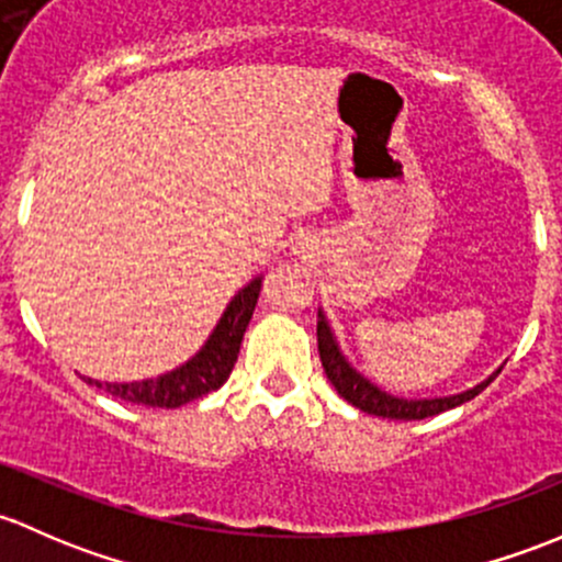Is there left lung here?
<instances>
[{"mask_svg": "<svg viewBox=\"0 0 562 562\" xmlns=\"http://www.w3.org/2000/svg\"><path fill=\"white\" fill-rule=\"evenodd\" d=\"M316 340H319L322 368L324 373H327L329 384L338 390V395L344 397L346 403H351L355 408L366 411V414H373V416H384V419H427V416H436L441 414V411L462 406V403L473 401L482 390H487V386L495 381V375L501 373V368H497L487 381L476 384L473 390L460 392V395L432 397V401H403V397L381 392L379 386L370 384L366 375H360L349 366V362H346V357L340 355L338 349V340L333 338V329H329V324L324 319L322 311H319V319H316Z\"/></svg>", "mask_w": 562, "mask_h": 562, "instance_id": "obj_1", "label": "left lung"}]
</instances>
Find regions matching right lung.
<instances>
[{"mask_svg": "<svg viewBox=\"0 0 562 562\" xmlns=\"http://www.w3.org/2000/svg\"><path fill=\"white\" fill-rule=\"evenodd\" d=\"M259 289H262V279H254L235 294L233 303L227 305V311L218 319L216 329L211 333V338L205 340V346L196 351L187 366L170 370L165 375H156V379L130 381V384L94 379L86 381L105 390L108 395L119 397V401L137 403V406L148 408H178L183 403L196 401V397L218 390L229 379L235 362H238L240 340L248 322H251L254 308H257Z\"/></svg>", "mask_w": 562, "mask_h": 562, "instance_id": "1", "label": "right lung"}]
</instances>
